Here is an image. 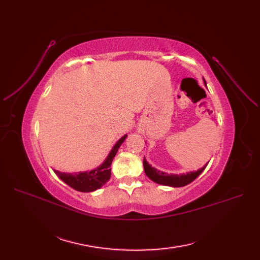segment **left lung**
Here are the masks:
<instances>
[{"label":"left lung","instance_id":"left-lung-1","mask_svg":"<svg viewBox=\"0 0 260 260\" xmlns=\"http://www.w3.org/2000/svg\"><path fill=\"white\" fill-rule=\"evenodd\" d=\"M205 84H206V82H205ZM143 166H144V171H145L146 176L151 180H153L154 182L158 183V184H162V185L179 187V186H184L188 183H191L192 181H194L202 174L204 169L206 168L207 165L205 167L201 168L198 171L188 172V174H182V175H168V174H166V172L157 170V169L153 168L151 165H149L145 160V158L143 159Z\"/></svg>","mask_w":260,"mask_h":260}]
</instances>
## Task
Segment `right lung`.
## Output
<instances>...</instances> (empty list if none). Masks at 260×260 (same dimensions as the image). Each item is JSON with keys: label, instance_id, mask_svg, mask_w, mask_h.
<instances>
[{"label": "right lung", "instance_id": "obj_1", "mask_svg": "<svg viewBox=\"0 0 260 260\" xmlns=\"http://www.w3.org/2000/svg\"><path fill=\"white\" fill-rule=\"evenodd\" d=\"M128 136H123L118 142L115 144L111 153L108 154L105 161L96 169L85 172H75V174H66L58 170H54L55 174L58 176L60 180L64 181L66 184L72 186L75 190L79 192H93L98 188L103 186L107 181L111 179V166L114 157L120 147L123 141Z\"/></svg>", "mask_w": 260, "mask_h": 260}]
</instances>
